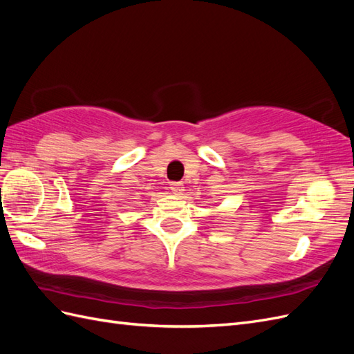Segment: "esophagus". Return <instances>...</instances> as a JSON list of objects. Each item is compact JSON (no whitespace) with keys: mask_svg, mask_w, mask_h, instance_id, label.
Returning a JSON list of instances; mask_svg holds the SVG:
<instances>
[{"mask_svg":"<svg viewBox=\"0 0 354 354\" xmlns=\"http://www.w3.org/2000/svg\"><path fill=\"white\" fill-rule=\"evenodd\" d=\"M171 190H173V194L176 196H181V195L185 194L183 183H171Z\"/></svg>","mask_w":354,"mask_h":354,"instance_id":"obj_1","label":"esophagus"}]
</instances>
